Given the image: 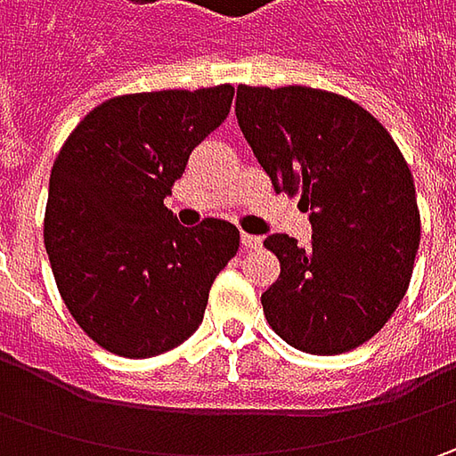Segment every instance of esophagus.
<instances>
[{"instance_id": "esophagus-1", "label": "esophagus", "mask_w": 456, "mask_h": 456, "mask_svg": "<svg viewBox=\"0 0 456 456\" xmlns=\"http://www.w3.org/2000/svg\"><path fill=\"white\" fill-rule=\"evenodd\" d=\"M240 243H243V248L248 251V248H261V243H264V240H261V236H251V233H243V236H240Z\"/></svg>"}]
</instances>
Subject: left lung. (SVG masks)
Listing matches in <instances>:
<instances>
[{
	"instance_id": "1",
	"label": "left lung",
	"mask_w": 456,
	"mask_h": 456,
	"mask_svg": "<svg viewBox=\"0 0 456 456\" xmlns=\"http://www.w3.org/2000/svg\"><path fill=\"white\" fill-rule=\"evenodd\" d=\"M236 118L276 192L299 195L312 243L273 233L281 273L261 294L291 347L338 355L370 340L409 289L421 240L411 169L376 116L306 88L238 86Z\"/></svg>"
}]
</instances>
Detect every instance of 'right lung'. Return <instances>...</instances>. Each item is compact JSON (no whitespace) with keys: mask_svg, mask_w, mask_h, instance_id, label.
Masks as SVG:
<instances>
[{"mask_svg":"<svg viewBox=\"0 0 456 456\" xmlns=\"http://www.w3.org/2000/svg\"><path fill=\"white\" fill-rule=\"evenodd\" d=\"M233 86L103 101L50 172L45 248L80 330L124 358L183 345L240 233L218 218L184 228L165 205L190 151L231 111Z\"/></svg>","mask_w":456,"mask_h":456,"instance_id":"right-lung-1","label":"right lung"}]
</instances>
